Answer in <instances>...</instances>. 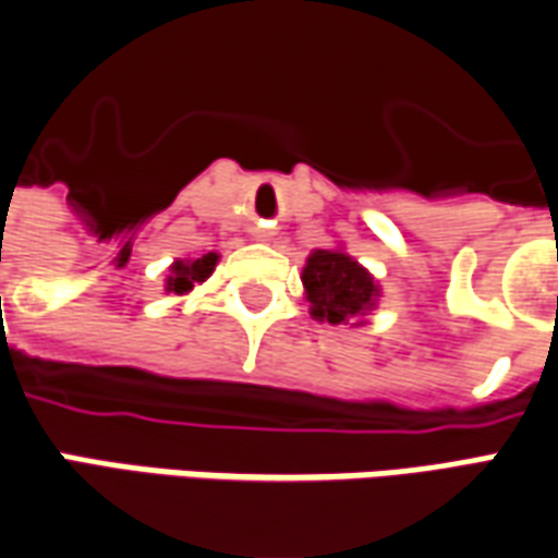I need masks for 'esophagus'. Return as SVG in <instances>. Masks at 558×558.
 Instances as JSON below:
<instances>
[{"instance_id":"34e87169","label":"esophagus","mask_w":558,"mask_h":558,"mask_svg":"<svg viewBox=\"0 0 558 558\" xmlns=\"http://www.w3.org/2000/svg\"><path fill=\"white\" fill-rule=\"evenodd\" d=\"M257 236H267V233H264V230H257Z\"/></svg>"}]
</instances>
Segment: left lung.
<instances>
[{
  "mask_svg": "<svg viewBox=\"0 0 558 558\" xmlns=\"http://www.w3.org/2000/svg\"><path fill=\"white\" fill-rule=\"evenodd\" d=\"M301 279L310 301V316L328 325H361L359 318L367 316L379 298L374 276L340 248H316L306 257Z\"/></svg>",
  "mask_w": 558,
  "mask_h": 558,
  "instance_id": "left-lung-1",
  "label": "left lung"
}]
</instances>
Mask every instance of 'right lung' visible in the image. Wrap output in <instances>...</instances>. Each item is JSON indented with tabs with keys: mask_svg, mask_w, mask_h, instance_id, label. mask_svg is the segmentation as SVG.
Instances as JSON below:
<instances>
[{
	"mask_svg": "<svg viewBox=\"0 0 558 558\" xmlns=\"http://www.w3.org/2000/svg\"><path fill=\"white\" fill-rule=\"evenodd\" d=\"M215 264H218V255H215V252H209V255L203 257H191V260H175V264L169 267L167 291L169 294H187L191 288L199 286V282H206V279L213 276Z\"/></svg>",
	"mask_w": 558,
	"mask_h": 558,
	"instance_id": "add662e5",
	"label": "right lung"
}]
</instances>
